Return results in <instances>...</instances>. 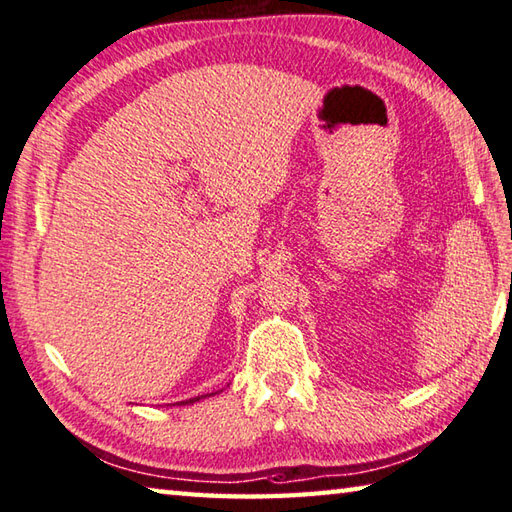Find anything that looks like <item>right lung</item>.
I'll return each mask as SVG.
<instances>
[{
    "label": "right lung",
    "mask_w": 512,
    "mask_h": 512,
    "mask_svg": "<svg viewBox=\"0 0 512 512\" xmlns=\"http://www.w3.org/2000/svg\"><path fill=\"white\" fill-rule=\"evenodd\" d=\"M202 398H206V396H197V398H191V400H184L182 405H188V402H197V400H202Z\"/></svg>",
    "instance_id": "obj_1"
}]
</instances>
